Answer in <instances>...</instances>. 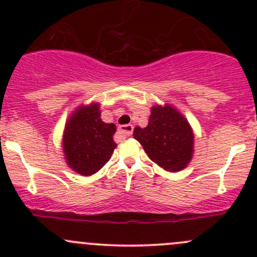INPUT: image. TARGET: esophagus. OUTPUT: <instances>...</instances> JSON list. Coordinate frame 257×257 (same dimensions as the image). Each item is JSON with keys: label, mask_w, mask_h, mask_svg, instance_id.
Returning <instances> with one entry per match:
<instances>
[{"label": "esophagus", "mask_w": 257, "mask_h": 257, "mask_svg": "<svg viewBox=\"0 0 257 257\" xmlns=\"http://www.w3.org/2000/svg\"><path fill=\"white\" fill-rule=\"evenodd\" d=\"M133 133V125L132 124H125V125H121L119 128V134L121 137H131Z\"/></svg>", "instance_id": "esophagus-1"}]
</instances>
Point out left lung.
I'll return each instance as SVG.
<instances>
[{
  "mask_svg": "<svg viewBox=\"0 0 257 257\" xmlns=\"http://www.w3.org/2000/svg\"><path fill=\"white\" fill-rule=\"evenodd\" d=\"M133 136L143 145L148 157L168 172H180L193 157V129L170 104L154 105L148 125L136 126Z\"/></svg>",
  "mask_w": 257,
  "mask_h": 257,
  "instance_id": "1",
  "label": "left lung"
}]
</instances>
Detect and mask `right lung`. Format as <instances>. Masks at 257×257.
Listing matches in <instances>:
<instances>
[{"label": "right lung", "mask_w": 257, "mask_h": 257, "mask_svg": "<svg viewBox=\"0 0 257 257\" xmlns=\"http://www.w3.org/2000/svg\"><path fill=\"white\" fill-rule=\"evenodd\" d=\"M113 123L100 119L98 103L79 105L66 123L63 152L71 169L83 177L97 173L110 159L116 144Z\"/></svg>", "instance_id": "add662e5"}]
</instances>
